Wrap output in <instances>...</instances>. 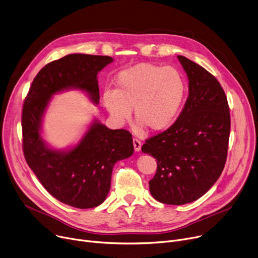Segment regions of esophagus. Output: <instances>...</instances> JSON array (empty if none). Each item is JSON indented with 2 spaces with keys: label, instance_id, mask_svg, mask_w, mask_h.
Segmentation results:
<instances>
[{
  "label": "esophagus",
  "instance_id": "obj_1",
  "mask_svg": "<svg viewBox=\"0 0 258 258\" xmlns=\"http://www.w3.org/2000/svg\"><path fill=\"white\" fill-rule=\"evenodd\" d=\"M133 144H134V150L136 152H139L141 150V142L138 139H133Z\"/></svg>",
  "mask_w": 258,
  "mask_h": 258
}]
</instances>
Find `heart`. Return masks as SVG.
Segmentation results:
<instances>
[{
  "instance_id": "1",
  "label": "heart",
  "mask_w": 258,
  "mask_h": 258,
  "mask_svg": "<svg viewBox=\"0 0 258 258\" xmlns=\"http://www.w3.org/2000/svg\"><path fill=\"white\" fill-rule=\"evenodd\" d=\"M186 93V80L178 69L143 62L121 71L115 91H106L103 102L118 123L127 121L134 110L140 128L161 132L173 123Z\"/></svg>"
}]
</instances>
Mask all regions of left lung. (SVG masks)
<instances>
[{"mask_svg":"<svg viewBox=\"0 0 258 258\" xmlns=\"http://www.w3.org/2000/svg\"><path fill=\"white\" fill-rule=\"evenodd\" d=\"M189 79V95L178 119L145 140L142 152L157 160L150 191L159 202L183 205L205 195L225 167L230 136L226 94L211 73L178 56Z\"/></svg>","mask_w":258,"mask_h":258,"instance_id":"left-lung-1","label":"left lung"}]
</instances>
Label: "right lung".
I'll return each instance as SVG.
<instances>
[{"mask_svg":"<svg viewBox=\"0 0 258 258\" xmlns=\"http://www.w3.org/2000/svg\"><path fill=\"white\" fill-rule=\"evenodd\" d=\"M112 61L110 56L89 54L53 60L34 77L23 104L22 144L27 164L51 196L79 209L94 208L105 200L114 164L134 153L132 134L95 122L72 151L59 153L45 145L40 121L52 95L68 88L87 91L97 103V74Z\"/></svg>","mask_w":258,"mask_h":258,"instance_id":"1","label":"right lung"}]
</instances>
